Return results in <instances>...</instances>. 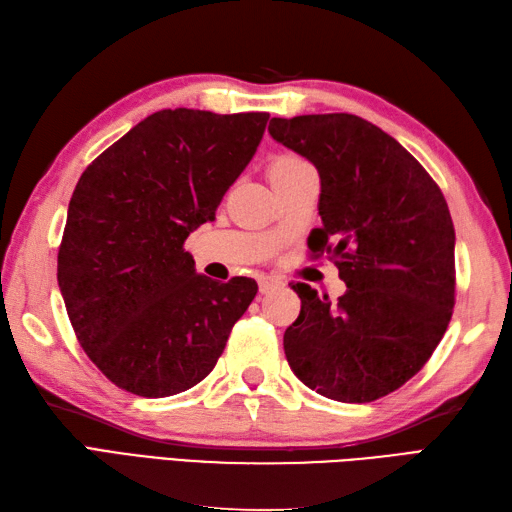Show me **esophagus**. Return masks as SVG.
Returning <instances> with one entry per match:
<instances>
[{
    "label": "esophagus",
    "instance_id": "esophagus-1",
    "mask_svg": "<svg viewBox=\"0 0 512 512\" xmlns=\"http://www.w3.org/2000/svg\"><path fill=\"white\" fill-rule=\"evenodd\" d=\"M279 285V281L277 279H272V277H261L259 279V294H268V292H272Z\"/></svg>",
    "mask_w": 512,
    "mask_h": 512
}]
</instances>
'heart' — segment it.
I'll use <instances>...</instances> for the list:
<instances>
[{
    "label": "heart",
    "instance_id": "heart-1",
    "mask_svg": "<svg viewBox=\"0 0 512 512\" xmlns=\"http://www.w3.org/2000/svg\"><path fill=\"white\" fill-rule=\"evenodd\" d=\"M303 165H307V161H303L301 157H296V154H288V152L277 154V157L268 163L270 183L275 185L277 181H281V178L288 176L290 172L303 168Z\"/></svg>",
    "mask_w": 512,
    "mask_h": 512
}]
</instances>
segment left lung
I'll list each match as a JSON object with an SVG mask.
<instances>
[{
  "instance_id": "left-lung-1",
  "label": "left lung",
  "mask_w": 512,
  "mask_h": 512,
  "mask_svg": "<svg viewBox=\"0 0 512 512\" xmlns=\"http://www.w3.org/2000/svg\"><path fill=\"white\" fill-rule=\"evenodd\" d=\"M268 130L316 165L323 227L307 246L327 253L347 283L336 303L292 283L301 314L283 334L285 358L318 395L375 401L421 371L454 312L445 196L397 139L358 115L272 117Z\"/></svg>"
}]
</instances>
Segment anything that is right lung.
<instances>
[{
  "label": "right lung",
  "instance_id": "add662e5",
  "mask_svg": "<svg viewBox=\"0 0 512 512\" xmlns=\"http://www.w3.org/2000/svg\"><path fill=\"white\" fill-rule=\"evenodd\" d=\"M268 117L157 111L82 172L58 288L80 347L122 390L159 399L202 382L255 299L253 279L198 275L183 244L216 218Z\"/></svg>",
  "mask_w": 512,
  "mask_h": 512
}]
</instances>
